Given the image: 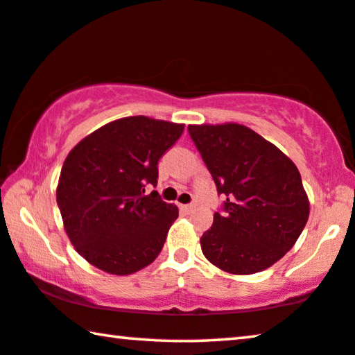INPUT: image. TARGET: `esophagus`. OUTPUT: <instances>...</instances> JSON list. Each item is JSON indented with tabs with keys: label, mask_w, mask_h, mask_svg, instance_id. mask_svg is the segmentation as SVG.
Here are the masks:
<instances>
[{
	"label": "esophagus",
	"mask_w": 355,
	"mask_h": 355,
	"mask_svg": "<svg viewBox=\"0 0 355 355\" xmlns=\"http://www.w3.org/2000/svg\"><path fill=\"white\" fill-rule=\"evenodd\" d=\"M193 207H194L193 204H182V205H180V209H182L183 211H191Z\"/></svg>",
	"instance_id": "1"
}]
</instances>
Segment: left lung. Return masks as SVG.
Wrapping results in <instances>:
<instances>
[{
	"label": "left lung",
	"mask_w": 355,
	"mask_h": 355,
	"mask_svg": "<svg viewBox=\"0 0 355 355\" xmlns=\"http://www.w3.org/2000/svg\"><path fill=\"white\" fill-rule=\"evenodd\" d=\"M188 132L225 196L200 237L205 258L231 274L272 266L295 245L309 216L298 168L245 125H188Z\"/></svg>",
	"instance_id": "8db88e82"
}]
</instances>
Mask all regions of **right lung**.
I'll return each mask as SVG.
<instances>
[{"instance_id":"1","label":"right lung","mask_w":355,"mask_h":355,"mask_svg":"<svg viewBox=\"0 0 355 355\" xmlns=\"http://www.w3.org/2000/svg\"><path fill=\"white\" fill-rule=\"evenodd\" d=\"M184 125L130 116L100 127L63 162L57 205L71 244L84 260L127 276L159 255L178 216L157 191V162Z\"/></svg>"}]
</instances>
